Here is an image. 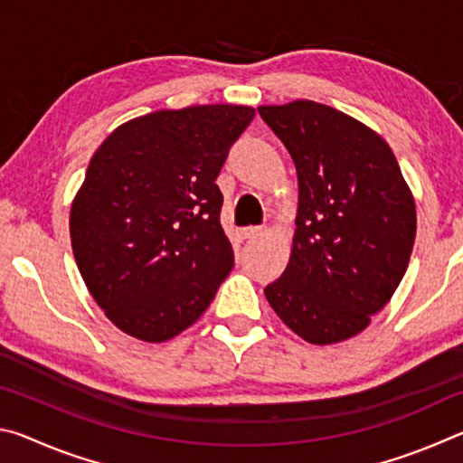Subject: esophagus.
Returning <instances> with one entry per match:
<instances>
[{"label": "esophagus", "mask_w": 463, "mask_h": 463, "mask_svg": "<svg viewBox=\"0 0 463 463\" xmlns=\"http://www.w3.org/2000/svg\"><path fill=\"white\" fill-rule=\"evenodd\" d=\"M261 229L260 226H247V229H242L241 231V237L242 239H257V237H261Z\"/></svg>", "instance_id": "34e87169"}]
</instances>
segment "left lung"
<instances>
[{"mask_svg": "<svg viewBox=\"0 0 463 463\" xmlns=\"http://www.w3.org/2000/svg\"><path fill=\"white\" fill-rule=\"evenodd\" d=\"M298 175L292 250L265 298L312 345L347 341L390 302L409 268L417 206L390 145L331 106H260Z\"/></svg>", "mask_w": 463, "mask_h": 463, "instance_id": "left-lung-1", "label": "left lung"}]
</instances>
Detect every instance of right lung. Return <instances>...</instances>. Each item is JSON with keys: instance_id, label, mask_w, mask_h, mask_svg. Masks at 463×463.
Segmentation results:
<instances>
[{"instance_id": "right-lung-1", "label": "right lung", "mask_w": 463, "mask_h": 463, "mask_svg": "<svg viewBox=\"0 0 463 463\" xmlns=\"http://www.w3.org/2000/svg\"><path fill=\"white\" fill-rule=\"evenodd\" d=\"M253 116L237 104L156 109L93 153L69 234L91 298L122 333L165 343L214 300L234 265L216 177Z\"/></svg>"}]
</instances>
